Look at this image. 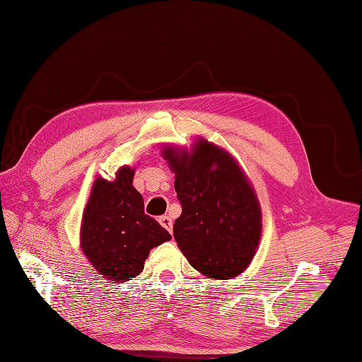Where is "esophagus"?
<instances>
[{"mask_svg":"<svg viewBox=\"0 0 362 362\" xmlns=\"http://www.w3.org/2000/svg\"><path fill=\"white\" fill-rule=\"evenodd\" d=\"M158 222H160V225L163 226L165 230L173 233V219L170 216H160V217H158Z\"/></svg>","mask_w":362,"mask_h":362,"instance_id":"esophagus-1","label":"esophagus"}]
</instances>
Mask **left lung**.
I'll return each instance as SVG.
<instances>
[{"mask_svg": "<svg viewBox=\"0 0 362 362\" xmlns=\"http://www.w3.org/2000/svg\"><path fill=\"white\" fill-rule=\"evenodd\" d=\"M162 157L175 174L182 204L174 239L183 256L209 279L245 272L262 236V209L239 162L204 137L189 149L168 143Z\"/></svg>", "mask_w": 362, "mask_h": 362, "instance_id": "left-lung-1", "label": "left lung"}]
</instances>
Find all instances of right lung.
<instances>
[{
    "label": "right lung",
    "mask_w": 362,
    "mask_h": 362,
    "mask_svg": "<svg viewBox=\"0 0 362 362\" xmlns=\"http://www.w3.org/2000/svg\"><path fill=\"white\" fill-rule=\"evenodd\" d=\"M136 168L120 166L114 180L95 177L83 209L80 248L100 277L122 284L141 273L149 251L171 234L145 214L132 180Z\"/></svg>",
    "instance_id": "right-lung-1"
}]
</instances>
